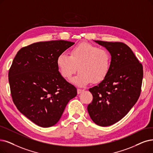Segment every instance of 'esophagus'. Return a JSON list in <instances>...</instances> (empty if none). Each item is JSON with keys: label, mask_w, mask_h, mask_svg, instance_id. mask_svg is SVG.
Here are the masks:
<instances>
[{"label": "esophagus", "mask_w": 153, "mask_h": 153, "mask_svg": "<svg viewBox=\"0 0 153 153\" xmlns=\"http://www.w3.org/2000/svg\"><path fill=\"white\" fill-rule=\"evenodd\" d=\"M83 91H84V90L83 89H81V88H78L77 89V93H78V94H81Z\"/></svg>", "instance_id": "34e87169"}]
</instances>
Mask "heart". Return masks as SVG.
Instances as JSON below:
<instances>
[{
    "label": "heart",
    "instance_id": "1",
    "mask_svg": "<svg viewBox=\"0 0 153 153\" xmlns=\"http://www.w3.org/2000/svg\"><path fill=\"white\" fill-rule=\"evenodd\" d=\"M56 63L61 75L66 80L78 70L72 82L78 87H84L92 80L98 83L104 80L111 68V56L105 49L84 42L72 48L70 55L60 54Z\"/></svg>",
    "mask_w": 153,
    "mask_h": 153
}]
</instances>
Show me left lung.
I'll return each mask as SVG.
<instances>
[{
	"label": "left lung",
	"instance_id": "left-lung-1",
	"mask_svg": "<svg viewBox=\"0 0 153 153\" xmlns=\"http://www.w3.org/2000/svg\"><path fill=\"white\" fill-rule=\"evenodd\" d=\"M95 42L111 53V64L104 80L89 89L93 100L87 110L96 124L105 127L121 120L137 102L141 91L143 68L123 42Z\"/></svg>",
	"mask_w": 153,
	"mask_h": 153
}]
</instances>
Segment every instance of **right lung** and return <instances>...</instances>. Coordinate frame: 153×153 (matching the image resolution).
<instances>
[{
  "label": "right lung",
  "mask_w": 153,
  "mask_h": 153,
  "mask_svg": "<svg viewBox=\"0 0 153 153\" xmlns=\"http://www.w3.org/2000/svg\"><path fill=\"white\" fill-rule=\"evenodd\" d=\"M75 42H38L22 48L9 71L11 96L17 109L42 127L56 124L76 88L61 75L58 56Z\"/></svg>",
  "instance_id": "1"
}]
</instances>
